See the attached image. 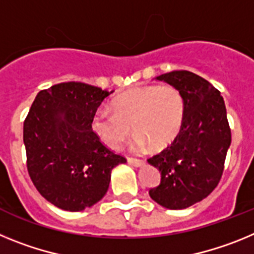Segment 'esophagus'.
I'll use <instances>...</instances> for the list:
<instances>
[{
	"mask_svg": "<svg viewBox=\"0 0 254 254\" xmlns=\"http://www.w3.org/2000/svg\"><path fill=\"white\" fill-rule=\"evenodd\" d=\"M127 161H128L129 165H133V167H141L143 164L142 160H140V159H133V158H128L127 159Z\"/></svg>",
	"mask_w": 254,
	"mask_h": 254,
	"instance_id": "esophagus-1",
	"label": "esophagus"
}]
</instances>
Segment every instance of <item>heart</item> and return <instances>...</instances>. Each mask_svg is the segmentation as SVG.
Here are the masks:
<instances>
[{
    "instance_id": "heart-1",
    "label": "heart",
    "mask_w": 254,
    "mask_h": 254,
    "mask_svg": "<svg viewBox=\"0 0 254 254\" xmlns=\"http://www.w3.org/2000/svg\"><path fill=\"white\" fill-rule=\"evenodd\" d=\"M112 112L99 109L91 120V127L104 145L120 149L132 131L136 133L134 149L146 142L161 149L174 140L181 129L185 103L181 93L170 85L133 87L117 95L111 102Z\"/></svg>"
}]
</instances>
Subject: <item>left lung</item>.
<instances>
[{"instance_id":"left-lung-1","label":"left lung","mask_w":254,"mask_h":254,"mask_svg":"<svg viewBox=\"0 0 254 254\" xmlns=\"http://www.w3.org/2000/svg\"><path fill=\"white\" fill-rule=\"evenodd\" d=\"M176 87L185 103L179 133L167 149L147 159L161 181L149 194L170 210H182L215 190L223 176L232 132L220 91L190 71H172L155 77Z\"/></svg>"}]
</instances>
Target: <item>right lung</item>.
Segmentation results:
<instances>
[{"instance_id": "obj_1", "label": "right lung", "mask_w": 254, "mask_h": 254, "mask_svg": "<svg viewBox=\"0 0 254 254\" xmlns=\"http://www.w3.org/2000/svg\"><path fill=\"white\" fill-rule=\"evenodd\" d=\"M113 91L84 82H62L38 93L24 122L29 176L57 207L82 211L107 193L111 173L126 163L105 147L91 120Z\"/></svg>"}]
</instances>
